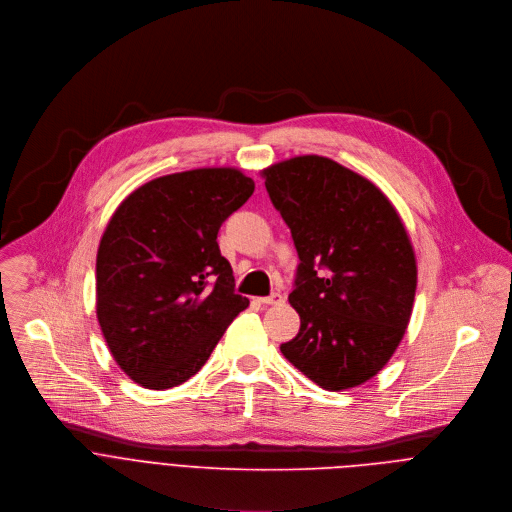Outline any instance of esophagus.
<instances>
[{
  "label": "esophagus",
  "instance_id": "esophagus-1",
  "mask_svg": "<svg viewBox=\"0 0 512 512\" xmlns=\"http://www.w3.org/2000/svg\"><path fill=\"white\" fill-rule=\"evenodd\" d=\"M262 304H280V302H284V296L280 294V292H272L270 296H262V298H258Z\"/></svg>",
  "mask_w": 512,
  "mask_h": 512
}]
</instances>
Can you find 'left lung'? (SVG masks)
I'll list each match as a JSON object with an SVG mask.
<instances>
[{
  "label": "left lung",
  "instance_id": "obj_1",
  "mask_svg": "<svg viewBox=\"0 0 512 512\" xmlns=\"http://www.w3.org/2000/svg\"><path fill=\"white\" fill-rule=\"evenodd\" d=\"M298 254L290 304L298 335L282 355L323 389L365 383L391 359L412 317L416 256L391 201L319 155L264 169Z\"/></svg>",
  "mask_w": 512,
  "mask_h": 512
}]
</instances>
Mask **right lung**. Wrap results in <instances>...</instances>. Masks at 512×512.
<instances>
[{
  "instance_id": "obj_1",
  "label": "right lung",
  "mask_w": 512,
  "mask_h": 512,
  "mask_svg": "<svg viewBox=\"0 0 512 512\" xmlns=\"http://www.w3.org/2000/svg\"><path fill=\"white\" fill-rule=\"evenodd\" d=\"M252 193L238 169H193L141 185L113 214L96 254V317L135 383L187 381L250 304L218 232Z\"/></svg>"
}]
</instances>
